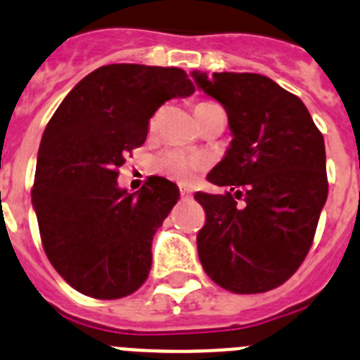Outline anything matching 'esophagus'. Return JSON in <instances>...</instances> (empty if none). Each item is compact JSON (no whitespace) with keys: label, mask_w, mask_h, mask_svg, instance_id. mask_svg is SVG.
<instances>
[{"label":"esophagus","mask_w":360,"mask_h":360,"mask_svg":"<svg viewBox=\"0 0 360 360\" xmlns=\"http://www.w3.org/2000/svg\"><path fill=\"white\" fill-rule=\"evenodd\" d=\"M179 192H181V198H183V199H190V198H192V190L186 188V186H181Z\"/></svg>","instance_id":"obj_1"}]
</instances>
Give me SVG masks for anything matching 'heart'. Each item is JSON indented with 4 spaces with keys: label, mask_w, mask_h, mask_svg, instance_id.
I'll list each match as a JSON object with an SVG mask.
<instances>
[{
    "label": "heart",
    "mask_w": 360,
    "mask_h": 360,
    "mask_svg": "<svg viewBox=\"0 0 360 360\" xmlns=\"http://www.w3.org/2000/svg\"><path fill=\"white\" fill-rule=\"evenodd\" d=\"M214 103L201 101L195 105V112H201L208 106H212ZM159 170L165 174L170 179L177 181V183H192L195 174L199 170V159L193 158L190 154H184V152H179V150H172V152H167L162 154L161 159H159Z\"/></svg>",
    "instance_id": "obj_1"
}]
</instances>
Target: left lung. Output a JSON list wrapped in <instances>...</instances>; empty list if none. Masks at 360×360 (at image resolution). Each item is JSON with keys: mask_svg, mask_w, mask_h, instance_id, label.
Returning a JSON list of instances; mask_svg holds the SVG:
<instances>
[{"mask_svg": "<svg viewBox=\"0 0 360 360\" xmlns=\"http://www.w3.org/2000/svg\"><path fill=\"white\" fill-rule=\"evenodd\" d=\"M223 105L232 141L208 174L224 195L198 192L206 212L199 261L233 293H262L288 281L311 246L328 198L324 137L301 99L250 72L193 70Z\"/></svg>", "mask_w": 360, "mask_h": 360, "instance_id": "8db88e82", "label": "left lung"}]
</instances>
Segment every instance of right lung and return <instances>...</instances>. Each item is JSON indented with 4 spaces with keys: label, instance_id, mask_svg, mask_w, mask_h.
Returning <instances> with one entry per match:
<instances>
[{
    "label": "right lung",
    "instance_id": "1",
    "mask_svg": "<svg viewBox=\"0 0 360 360\" xmlns=\"http://www.w3.org/2000/svg\"><path fill=\"white\" fill-rule=\"evenodd\" d=\"M193 92L181 68L106 65L83 77L46 124L32 206L46 257L83 295L121 299L148 277L152 239L179 188L148 177L139 192L127 193L117 168L145 143L159 106Z\"/></svg>",
    "mask_w": 360,
    "mask_h": 360
}]
</instances>
